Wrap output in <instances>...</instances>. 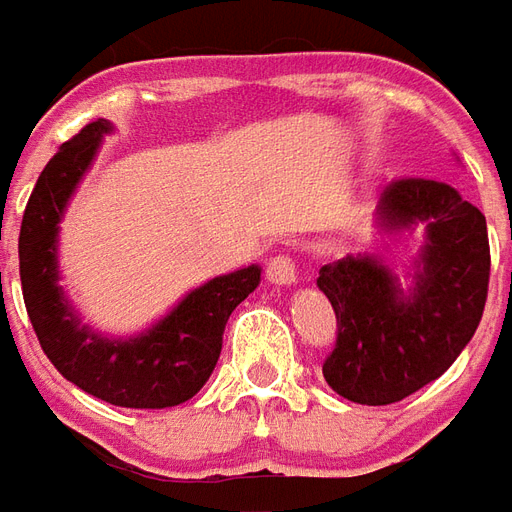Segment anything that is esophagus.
I'll return each mask as SVG.
<instances>
[{
	"label": "esophagus",
	"mask_w": 512,
	"mask_h": 512,
	"mask_svg": "<svg viewBox=\"0 0 512 512\" xmlns=\"http://www.w3.org/2000/svg\"><path fill=\"white\" fill-rule=\"evenodd\" d=\"M266 279L271 282V285H293L295 279H298V271H295V257L287 255V252L271 257L266 266Z\"/></svg>",
	"instance_id": "1"
}]
</instances>
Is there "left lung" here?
<instances>
[{"label": "left lung", "instance_id": "left-lung-1", "mask_svg": "<svg viewBox=\"0 0 512 512\" xmlns=\"http://www.w3.org/2000/svg\"><path fill=\"white\" fill-rule=\"evenodd\" d=\"M377 211L385 233L426 225L415 290L401 293L372 257H344L317 276L336 314L323 377L369 407L407 399L448 372L478 331L491 274L486 217L445 181H391Z\"/></svg>", "mask_w": 512, "mask_h": 512}]
</instances>
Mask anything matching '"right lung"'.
I'll use <instances>...</instances> for the list:
<instances>
[{
    "label": "right lung",
    "mask_w": 512,
    "mask_h": 512,
    "mask_svg": "<svg viewBox=\"0 0 512 512\" xmlns=\"http://www.w3.org/2000/svg\"><path fill=\"white\" fill-rule=\"evenodd\" d=\"M105 132H111V121L86 124L62 143L34 184L18 238L26 312L48 361L81 391L132 410L176 407L192 399L211 377L227 317L260 285V268H241L192 290L162 323L138 339L111 342L78 323L56 285V233L64 206L92 165Z\"/></svg>",
    "instance_id": "obj_1"
}]
</instances>
